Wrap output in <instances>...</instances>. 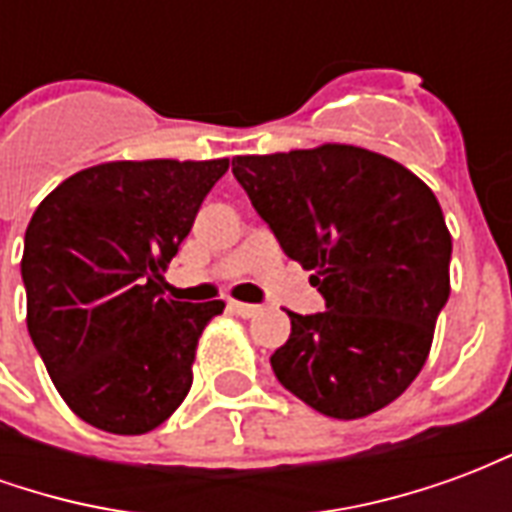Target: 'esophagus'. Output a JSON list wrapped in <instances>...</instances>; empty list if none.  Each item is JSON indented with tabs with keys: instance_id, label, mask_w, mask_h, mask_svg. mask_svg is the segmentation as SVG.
<instances>
[{
	"instance_id": "obj_1",
	"label": "esophagus",
	"mask_w": 512,
	"mask_h": 512,
	"mask_svg": "<svg viewBox=\"0 0 512 512\" xmlns=\"http://www.w3.org/2000/svg\"><path fill=\"white\" fill-rule=\"evenodd\" d=\"M227 307H230L235 315H241V318H255L257 312H260V307H257V304H244V301H230Z\"/></svg>"
}]
</instances>
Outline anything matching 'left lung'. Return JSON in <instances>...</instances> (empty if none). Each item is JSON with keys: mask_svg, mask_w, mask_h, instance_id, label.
<instances>
[{"mask_svg": "<svg viewBox=\"0 0 512 512\" xmlns=\"http://www.w3.org/2000/svg\"><path fill=\"white\" fill-rule=\"evenodd\" d=\"M233 175L326 301L315 315L288 312V343L271 354L279 384L334 419L389 406L419 376L450 299L436 194L354 145L235 156Z\"/></svg>", "mask_w": 512, "mask_h": 512, "instance_id": "left-lung-1", "label": "left lung"}]
</instances>
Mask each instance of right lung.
<instances>
[{
    "label": "right lung",
    "instance_id": "1",
    "mask_svg": "<svg viewBox=\"0 0 512 512\" xmlns=\"http://www.w3.org/2000/svg\"><path fill=\"white\" fill-rule=\"evenodd\" d=\"M216 161H112L62 180L24 235L27 329L62 400L106 433L158 428L191 389V362L222 301H172L164 268Z\"/></svg>",
    "mask_w": 512,
    "mask_h": 512
}]
</instances>
